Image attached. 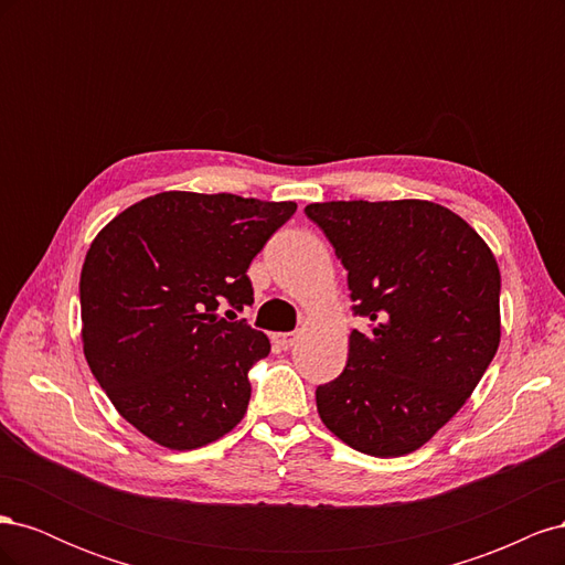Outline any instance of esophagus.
Masks as SVG:
<instances>
[{
  "instance_id": "1",
  "label": "esophagus",
  "mask_w": 565,
  "mask_h": 565,
  "mask_svg": "<svg viewBox=\"0 0 565 565\" xmlns=\"http://www.w3.org/2000/svg\"><path fill=\"white\" fill-rule=\"evenodd\" d=\"M297 341V334L295 332H276L273 334V344L280 347V349H289Z\"/></svg>"
}]
</instances>
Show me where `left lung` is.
<instances>
[{
  "instance_id": "8db88e82",
  "label": "left lung",
  "mask_w": 565,
  "mask_h": 565,
  "mask_svg": "<svg viewBox=\"0 0 565 565\" xmlns=\"http://www.w3.org/2000/svg\"><path fill=\"white\" fill-rule=\"evenodd\" d=\"M349 270V361L316 388L318 415L358 452L422 448L467 403L500 347V268L465 218L426 200L303 210Z\"/></svg>"
}]
</instances>
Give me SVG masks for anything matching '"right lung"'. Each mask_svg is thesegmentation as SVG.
I'll return each instance as SVG.
<instances>
[{
    "instance_id": "right-lung-1",
    "label": "right lung",
    "mask_w": 565,
    "mask_h": 565,
    "mask_svg": "<svg viewBox=\"0 0 565 565\" xmlns=\"http://www.w3.org/2000/svg\"><path fill=\"white\" fill-rule=\"evenodd\" d=\"M295 212V202L169 191L96 235L79 276L84 355L150 440L193 450L245 417L247 372L270 341L235 313L254 303L252 259Z\"/></svg>"
}]
</instances>
